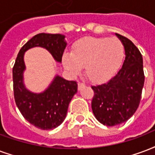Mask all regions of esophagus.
<instances>
[{"instance_id":"esophagus-1","label":"esophagus","mask_w":155,"mask_h":155,"mask_svg":"<svg viewBox=\"0 0 155 155\" xmlns=\"http://www.w3.org/2000/svg\"><path fill=\"white\" fill-rule=\"evenodd\" d=\"M84 85H85V84L83 83V82H79V83H78V89H81V88L84 86Z\"/></svg>"}]
</instances>
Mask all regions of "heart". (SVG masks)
I'll return each mask as SVG.
<instances>
[{
    "instance_id": "obj_1",
    "label": "heart",
    "mask_w": 155,
    "mask_h": 155,
    "mask_svg": "<svg viewBox=\"0 0 155 155\" xmlns=\"http://www.w3.org/2000/svg\"><path fill=\"white\" fill-rule=\"evenodd\" d=\"M124 48L116 38H86L73 47L71 55L64 54L62 63L71 73H78L84 66V73L91 81L109 78L118 68Z\"/></svg>"
}]
</instances>
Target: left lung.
I'll list each match as a JSON object with an SVG mask.
<instances>
[{
	"mask_svg": "<svg viewBox=\"0 0 155 155\" xmlns=\"http://www.w3.org/2000/svg\"><path fill=\"white\" fill-rule=\"evenodd\" d=\"M116 34L124 46L123 65L106 83L91 86L94 93L93 113L99 122L108 127L123 123L136 113L145 83L140 51L130 39Z\"/></svg>",
	"mask_w": 155,
	"mask_h": 155,
	"instance_id": "obj_1",
	"label": "left lung"
}]
</instances>
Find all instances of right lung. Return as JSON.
I'll list each match as a JSON object with an SVG mask.
<instances>
[{"mask_svg": "<svg viewBox=\"0 0 155 155\" xmlns=\"http://www.w3.org/2000/svg\"><path fill=\"white\" fill-rule=\"evenodd\" d=\"M61 34H36L19 50L13 66V89L15 101L19 112L30 124L42 130H51L65 120L70 102L77 92V82L69 81L57 75L46 91L34 94L25 89L23 71L25 69L24 54L34 47L44 48L61 62L66 43Z\"/></svg>", "mask_w": 155, "mask_h": 155, "instance_id": "1", "label": "right lung"}]
</instances>
